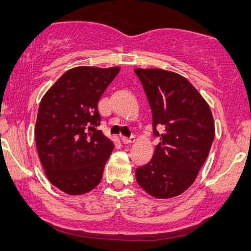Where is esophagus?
I'll return each mask as SVG.
<instances>
[{"instance_id": "obj_1", "label": "esophagus", "mask_w": 251, "mask_h": 251, "mask_svg": "<svg viewBox=\"0 0 251 251\" xmlns=\"http://www.w3.org/2000/svg\"><path fill=\"white\" fill-rule=\"evenodd\" d=\"M121 140L123 144H130V143H133L135 142V137L131 136V137H121Z\"/></svg>"}]
</instances>
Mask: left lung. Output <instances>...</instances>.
<instances>
[{
  "instance_id": "1",
  "label": "left lung",
  "mask_w": 251,
  "mask_h": 251,
  "mask_svg": "<svg viewBox=\"0 0 251 251\" xmlns=\"http://www.w3.org/2000/svg\"><path fill=\"white\" fill-rule=\"evenodd\" d=\"M135 73L152 111L153 133L160 138L150 162L136 169V180L156 199L177 197L193 184L207 160L215 137L211 111L179 74L159 68H136Z\"/></svg>"
}]
</instances>
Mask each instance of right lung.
<instances>
[{"mask_svg": "<svg viewBox=\"0 0 251 251\" xmlns=\"http://www.w3.org/2000/svg\"><path fill=\"white\" fill-rule=\"evenodd\" d=\"M119 72L120 67H74L40 102L37 153L48 179L65 193L84 194L100 183L114 144L97 130L98 101Z\"/></svg>", "mask_w": 251, "mask_h": 251, "instance_id": "1", "label": "right lung"}]
</instances>
